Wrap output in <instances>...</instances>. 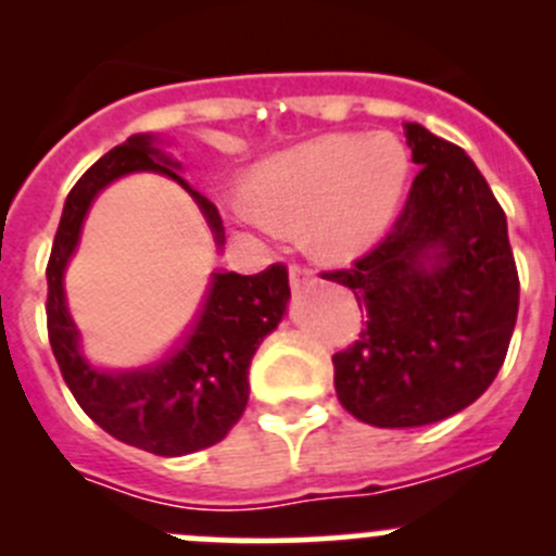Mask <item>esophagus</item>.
Listing matches in <instances>:
<instances>
[{
  "label": "esophagus",
  "instance_id": "obj_1",
  "mask_svg": "<svg viewBox=\"0 0 556 556\" xmlns=\"http://www.w3.org/2000/svg\"><path fill=\"white\" fill-rule=\"evenodd\" d=\"M288 274H290V288L293 290H304L306 285H312V279H314V274L309 271V268L299 266V263H290Z\"/></svg>",
  "mask_w": 556,
  "mask_h": 556
}]
</instances>
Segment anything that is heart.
I'll return each mask as SVG.
<instances>
[{
  "mask_svg": "<svg viewBox=\"0 0 556 556\" xmlns=\"http://www.w3.org/2000/svg\"><path fill=\"white\" fill-rule=\"evenodd\" d=\"M408 177L406 148L390 134L323 137L268 161L250 188V220L266 233H295L323 257H350L390 226Z\"/></svg>",
  "mask_w": 556,
  "mask_h": 556,
  "instance_id": "obj_1",
  "label": "heart"
}]
</instances>
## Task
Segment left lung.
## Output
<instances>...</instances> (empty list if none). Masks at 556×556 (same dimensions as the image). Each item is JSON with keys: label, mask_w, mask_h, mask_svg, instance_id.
Instances as JSON below:
<instances>
[{"label": "left lung", "mask_w": 556, "mask_h": 556, "mask_svg": "<svg viewBox=\"0 0 556 556\" xmlns=\"http://www.w3.org/2000/svg\"><path fill=\"white\" fill-rule=\"evenodd\" d=\"M419 166L387 237L352 268L325 271L366 309L333 355L341 406L374 428H419L463 412L506 361L519 274L506 212L463 148L406 123Z\"/></svg>", "instance_id": "left-lung-1"}]
</instances>
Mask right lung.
Masks as SVG:
<instances>
[{
  "mask_svg": "<svg viewBox=\"0 0 556 556\" xmlns=\"http://www.w3.org/2000/svg\"><path fill=\"white\" fill-rule=\"evenodd\" d=\"M164 150L155 148V137L150 134H134L128 142L112 148L66 195L45 271L48 339L75 401L112 439L161 457L199 452L226 439L250 397L247 371L252 355L277 328L290 299L288 268L282 263H271L266 271L252 277L215 271L193 328L164 361L128 371H110L88 361L80 328L66 309L64 271L99 190L128 172L166 174L193 195L210 223L215 244H226L217 206L190 188Z\"/></svg>",
  "mask_w": 556,
  "mask_h": 556,
  "instance_id": "1",
  "label": "right lung"
}]
</instances>
